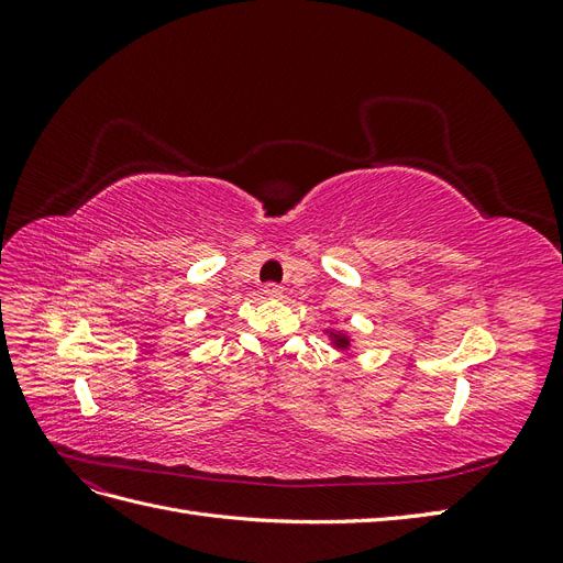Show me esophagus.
<instances>
[{
	"label": "esophagus",
	"mask_w": 563,
	"mask_h": 563,
	"mask_svg": "<svg viewBox=\"0 0 563 563\" xmlns=\"http://www.w3.org/2000/svg\"><path fill=\"white\" fill-rule=\"evenodd\" d=\"M282 291H284V288H282L279 284H275V282H267V284L263 286V294L269 296V298H279Z\"/></svg>",
	"instance_id": "34e87169"
}]
</instances>
